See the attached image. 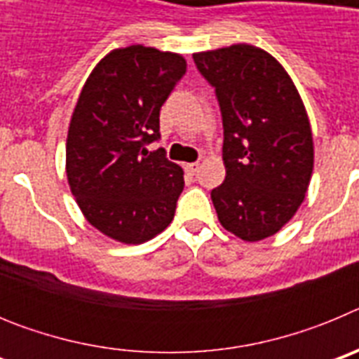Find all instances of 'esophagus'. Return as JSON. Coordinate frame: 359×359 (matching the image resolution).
Returning <instances> with one entry per match:
<instances>
[{
  "label": "esophagus",
  "mask_w": 359,
  "mask_h": 359,
  "mask_svg": "<svg viewBox=\"0 0 359 359\" xmlns=\"http://www.w3.org/2000/svg\"><path fill=\"white\" fill-rule=\"evenodd\" d=\"M198 169H199V163H187L185 165V170L190 174V176H194V174L198 172Z\"/></svg>",
  "instance_id": "obj_1"
}]
</instances>
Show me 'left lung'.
<instances>
[{
  "label": "left lung",
  "instance_id": "left-lung-1",
  "mask_svg": "<svg viewBox=\"0 0 359 359\" xmlns=\"http://www.w3.org/2000/svg\"><path fill=\"white\" fill-rule=\"evenodd\" d=\"M192 57L223 116L226 176L210 194L219 223L248 243L275 236L302 205L313 174L302 98L280 62L252 44Z\"/></svg>",
  "mask_w": 359,
  "mask_h": 359
}]
</instances>
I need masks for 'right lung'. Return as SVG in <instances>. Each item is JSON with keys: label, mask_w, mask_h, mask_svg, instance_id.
<instances>
[{"label": "right lung", "mask_w": 359, "mask_h": 359, "mask_svg": "<svg viewBox=\"0 0 359 359\" xmlns=\"http://www.w3.org/2000/svg\"><path fill=\"white\" fill-rule=\"evenodd\" d=\"M183 55L133 44L98 62L73 109L66 176L88 223L123 244H140L169 226L185 182L163 149L160 109L185 75Z\"/></svg>", "instance_id": "add662e5"}]
</instances>
